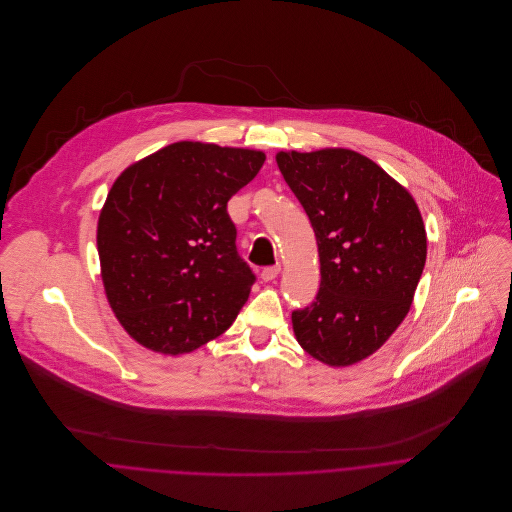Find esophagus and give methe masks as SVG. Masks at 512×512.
Masks as SVG:
<instances>
[{"instance_id":"esophagus-1","label":"esophagus","mask_w":512,"mask_h":512,"mask_svg":"<svg viewBox=\"0 0 512 512\" xmlns=\"http://www.w3.org/2000/svg\"><path fill=\"white\" fill-rule=\"evenodd\" d=\"M280 266L276 264V266H268V268H264L262 270V274H260V278L264 280V282H272V280H276L278 278V274H280Z\"/></svg>"}]
</instances>
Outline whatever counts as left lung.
Segmentation results:
<instances>
[{
	"instance_id": "1",
	"label": "left lung",
	"mask_w": 512,
	"mask_h": 512,
	"mask_svg": "<svg viewBox=\"0 0 512 512\" xmlns=\"http://www.w3.org/2000/svg\"><path fill=\"white\" fill-rule=\"evenodd\" d=\"M276 161L313 226L321 264L319 292L293 311V333L313 359L355 365L410 311L428 252L424 220L412 195L357 151H280Z\"/></svg>"
}]
</instances>
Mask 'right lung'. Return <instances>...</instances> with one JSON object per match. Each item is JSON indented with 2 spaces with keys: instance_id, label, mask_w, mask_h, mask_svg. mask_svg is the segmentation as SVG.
<instances>
[{
  "instance_id": "obj_1",
  "label": "right lung",
  "mask_w": 512,
  "mask_h": 512,
  "mask_svg": "<svg viewBox=\"0 0 512 512\" xmlns=\"http://www.w3.org/2000/svg\"><path fill=\"white\" fill-rule=\"evenodd\" d=\"M264 159L254 149L177 142L116 179L96 244L110 307L140 345L191 353L232 325L256 276L236 250L226 203Z\"/></svg>"
}]
</instances>
